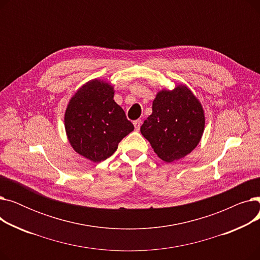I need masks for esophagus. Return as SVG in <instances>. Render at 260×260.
<instances>
[{"mask_svg": "<svg viewBox=\"0 0 260 260\" xmlns=\"http://www.w3.org/2000/svg\"><path fill=\"white\" fill-rule=\"evenodd\" d=\"M141 124H142V121H141V120H136V121H134V126H135V129H136V131H139V129H140Z\"/></svg>", "mask_w": 260, "mask_h": 260, "instance_id": "esophagus-1", "label": "esophagus"}]
</instances>
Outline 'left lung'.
<instances>
[{"label": "left lung", "instance_id": "1", "mask_svg": "<svg viewBox=\"0 0 260 260\" xmlns=\"http://www.w3.org/2000/svg\"><path fill=\"white\" fill-rule=\"evenodd\" d=\"M204 113L199 100L185 85L159 91L153 113L140 131L166 162L179 160L198 145L204 129Z\"/></svg>", "mask_w": 260, "mask_h": 260}]
</instances>
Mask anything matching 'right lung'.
I'll return each mask as SVG.
<instances>
[{"mask_svg": "<svg viewBox=\"0 0 260 260\" xmlns=\"http://www.w3.org/2000/svg\"><path fill=\"white\" fill-rule=\"evenodd\" d=\"M65 131L73 148L92 162L111 157L119 142L134 131L114 100V87L104 81L87 82L67 105Z\"/></svg>", "mask_w": 260, "mask_h": 260, "instance_id": "obj_1", "label": "right lung"}]
</instances>
